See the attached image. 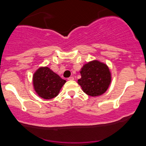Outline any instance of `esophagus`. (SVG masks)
<instances>
[{
  "label": "esophagus",
  "instance_id": "obj_1",
  "mask_svg": "<svg viewBox=\"0 0 146 146\" xmlns=\"http://www.w3.org/2000/svg\"><path fill=\"white\" fill-rule=\"evenodd\" d=\"M68 80H74V78H73V76H70V77H69L68 78Z\"/></svg>",
  "mask_w": 146,
  "mask_h": 146
}]
</instances>
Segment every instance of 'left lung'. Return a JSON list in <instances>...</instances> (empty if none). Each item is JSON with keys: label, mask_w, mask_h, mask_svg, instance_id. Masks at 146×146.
Masks as SVG:
<instances>
[{"label": "left lung", "mask_w": 146, "mask_h": 146, "mask_svg": "<svg viewBox=\"0 0 146 146\" xmlns=\"http://www.w3.org/2000/svg\"><path fill=\"white\" fill-rule=\"evenodd\" d=\"M81 78L78 80L82 90L92 97L100 96L107 91L111 82V73L107 65L98 61L85 64L80 70Z\"/></svg>", "instance_id": "8db88e82"}]
</instances>
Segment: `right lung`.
Wrapping results in <instances>:
<instances>
[{
	"label": "right lung",
	"instance_id": "add662e5",
	"mask_svg": "<svg viewBox=\"0 0 146 146\" xmlns=\"http://www.w3.org/2000/svg\"><path fill=\"white\" fill-rule=\"evenodd\" d=\"M66 81L48 67H41L33 76V85L39 97L45 100H51L59 93Z\"/></svg>",
	"mask_w": 146,
	"mask_h": 146
}]
</instances>
